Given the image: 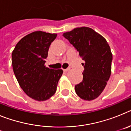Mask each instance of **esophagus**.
<instances>
[{"mask_svg": "<svg viewBox=\"0 0 131 131\" xmlns=\"http://www.w3.org/2000/svg\"><path fill=\"white\" fill-rule=\"evenodd\" d=\"M69 70V68H67V69H63V71H65V72H67V71H68Z\"/></svg>", "mask_w": 131, "mask_h": 131, "instance_id": "esophagus-1", "label": "esophagus"}]
</instances>
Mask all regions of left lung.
I'll list each match as a JSON object with an SVG mask.
<instances>
[{
	"label": "left lung",
	"instance_id": "left-lung-1",
	"mask_svg": "<svg viewBox=\"0 0 131 131\" xmlns=\"http://www.w3.org/2000/svg\"><path fill=\"white\" fill-rule=\"evenodd\" d=\"M84 60L83 80L75 86L84 100L96 99L103 92L112 72V54L106 39L92 29L81 27L63 33Z\"/></svg>",
	"mask_w": 131,
	"mask_h": 131
}]
</instances>
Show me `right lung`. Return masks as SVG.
I'll use <instances>...</instances> for the list:
<instances>
[{
  "label": "right lung",
  "instance_id": "add662e5",
  "mask_svg": "<svg viewBox=\"0 0 131 131\" xmlns=\"http://www.w3.org/2000/svg\"><path fill=\"white\" fill-rule=\"evenodd\" d=\"M56 33L37 31L27 35L16 45L12 54L14 73L27 95L37 101H45L55 94L62 69L45 65Z\"/></svg>",
  "mask_w": 131,
  "mask_h": 131
}]
</instances>
